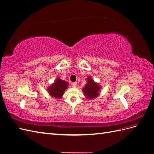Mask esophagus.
I'll list each match as a JSON object with an SVG mask.
<instances>
[{
	"instance_id": "esophagus-1",
	"label": "esophagus",
	"mask_w": 154,
	"mask_h": 154,
	"mask_svg": "<svg viewBox=\"0 0 154 154\" xmlns=\"http://www.w3.org/2000/svg\"><path fill=\"white\" fill-rule=\"evenodd\" d=\"M72 86L73 87H76V86H77V85H78V83H77V82H72Z\"/></svg>"
}]
</instances>
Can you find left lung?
Instances as JSON below:
<instances>
[{
  "label": "left lung",
  "mask_w": 154,
  "mask_h": 154,
  "mask_svg": "<svg viewBox=\"0 0 154 154\" xmlns=\"http://www.w3.org/2000/svg\"><path fill=\"white\" fill-rule=\"evenodd\" d=\"M87 81L85 87L83 88V91L84 92L85 96L88 99L95 98L99 95L100 87L93 81L91 77L87 78Z\"/></svg>",
  "instance_id": "1"
}]
</instances>
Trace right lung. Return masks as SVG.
<instances>
[{
  "label": "right lung",
  "mask_w": 154,
  "mask_h": 154,
  "mask_svg": "<svg viewBox=\"0 0 154 154\" xmlns=\"http://www.w3.org/2000/svg\"><path fill=\"white\" fill-rule=\"evenodd\" d=\"M67 86L68 83L66 81L57 78V80L54 82L53 84L48 88V91L51 96L59 99L62 97L65 91L67 88Z\"/></svg>",
  "instance_id": "obj_1"
}]
</instances>
